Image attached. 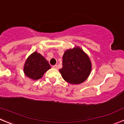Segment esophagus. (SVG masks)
<instances>
[{
	"label": "esophagus",
	"instance_id": "esophagus-1",
	"mask_svg": "<svg viewBox=\"0 0 124 124\" xmlns=\"http://www.w3.org/2000/svg\"><path fill=\"white\" fill-rule=\"evenodd\" d=\"M53 68L54 69H58V66H57V65H53Z\"/></svg>",
	"mask_w": 124,
	"mask_h": 124
}]
</instances>
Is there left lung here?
<instances>
[{"label":"left lung","mask_w":124,"mask_h":124,"mask_svg":"<svg viewBox=\"0 0 124 124\" xmlns=\"http://www.w3.org/2000/svg\"><path fill=\"white\" fill-rule=\"evenodd\" d=\"M91 71L89 57L81 48L68 50L63 56V67L60 69L63 78L70 84H81L88 78Z\"/></svg>","instance_id":"obj_1"}]
</instances>
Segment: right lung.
Returning <instances> with one entry per match:
<instances>
[{
    "mask_svg": "<svg viewBox=\"0 0 124 124\" xmlns=\"http://www.w3.org/2000/svg\"><path fill=\"white\" fill-rule=\"evenodd\" d=\"M51 68L44 57L37 52L33 53L25 62L24 73L29 78L37 80L42 77L47 70Z\"/></svg>",
    "mask_w": 124,
    "mask_h": 124,
    "instance_id": "right-lung-1",
    "label": "right lung"
}]
</instances>
